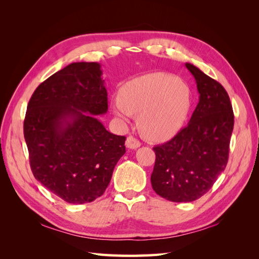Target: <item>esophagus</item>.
Instances as JSON below:
<instances>
[{"label": "esophagus", "instance_id": "1", "mask_svg": "<svg viewBox=\"0 0 259 259\" xmlns=\"http://www.w3.org/2000/svg\"><path fill=\"white\" fill-rule=\"evenodd\" d=\"M125 145H126V147L128 148V149H137L138 147H140V142L138 139H136L135 137H133V136H128L127 138H126V143H125Z\"/></svg>", "mask_w": 259, "mask_h": 259}]
</instances>
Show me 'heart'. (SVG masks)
I'll return each instance as SVG.
<instances>
[{
    "label": "heart",
    "instance_id": "obj_1",
    "mask_svg": "<svg viewBox=\"0 0 259 259\" xmlns=\"http://www.w3.org/2000/svg\"><path fill=\"white\" fill-rule=\"evenodd\" d=\"M191 105L189 86L171 74L154 72L125 84L111 107L124 124L131 123L134 114H138L144 135L154 142H165L183 128Z\"/></svg>",
    "mask_w": 259,
    "mask_h": 259
}]
</instances>
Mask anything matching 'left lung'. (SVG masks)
<instances>
[{
    "label": "left lung",
    "mask_w": 259,
    "mask_h": 259,
    "mask_svg": "<svg viewBox=\"0 0 259 259\" xmlns=\"http://www.w3.org/2000/svg\"><path fill=\"white\" fill-rule=\"evenodd\" d=\"M200 94L187 126L169 142L153 148V190L171 202H192L205 194L224 171L234 116L226 90L189 62Z\"/></svg>",
    "instance_id": "left-lung-1"
}]
</instances>
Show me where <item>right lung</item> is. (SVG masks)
Masks as SVG:
<instances>
[{
  "label": "right lung",
  "mask_w": 259,
  "mask_h": 259,
  "mask_svg": "<svg viewBox=\"0 0 259 259\" xmlns=\"http://www.w3.org/2000/svg\"><path fill=\"white\" fill-rule=\"evenodd\" d=\"M98 62H72L37 86L23 134L37 182L71 204L101 197L125 153V136L106 130L95 115L108 111Z\"/></svg>",
  "instance_id": "1"
}]
</instances>
